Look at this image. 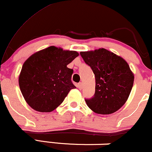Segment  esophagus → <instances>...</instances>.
<instances>
[{
  "mask_svg": "<svg viewBox=\"0 0 152 152\" xmlns=\"http://www.w3.org/2000/svg\"><path fill=\"white\" fill-rule=\"evenodd\" d=\"M77 87H78V88H79L80 90L82 89V88H83V84H82V83H81V82H80V83H78V85H77Z\"/></svg>",
  "mask_w": 152,
  "mask_h": 152,
  "instance_id": "obj_1",
  "label": "esophagus"
}]
</instances>
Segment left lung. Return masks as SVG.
I'll return each mask as SVG.
<instances>
[{
	"label": "left lung",
	"instance_id": "1",
	"mask_svg": "<svg viewBox=\"0 0 152 152\" xmlns=\"http://www.w3.org/2000/svg\"><path fill=\"white\" fill-rule=\"evenodd\" d=\"M80 54L95 74V94L85 99L87 106L96 114L116 112L126 103L133 87L134 76L129 64L105 48Z\"/></svg>",
	"mask_w": 152,
	"mask_h": 152
}]
</instances>
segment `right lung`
<instances>
[{
    "mask_svg": "<svg viewBox=\"0 0 152 152\" xmlns=\"http://www.w3.org/2000/svg\"><path fill=\"white\" fill-rule=\"evenodd\" d=\"M79 55L74 50L50 46L31 55L24 62L18 78L23 96L32 109L50 112L76 86L74 70L67 67Z\"/></svg>",
    "mask_w": 152,
    "mask_h": 152,
    "instance_id": "1",
    "label": "right lung"
}]
</instances>
